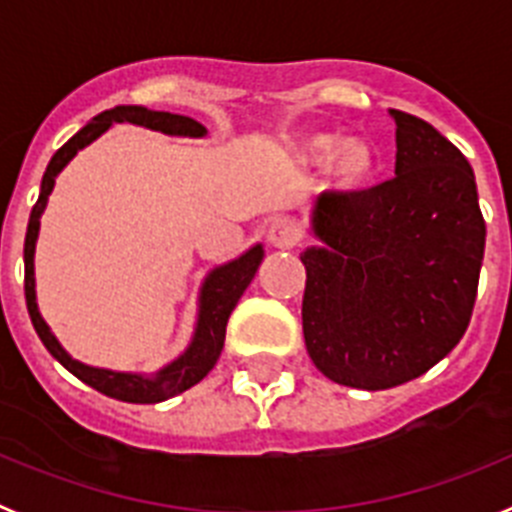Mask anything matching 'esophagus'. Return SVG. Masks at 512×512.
<instances>
[{"instance_id": "34e87169", "label": "esophagus", "mask_w": 512, "mask_h": 512, "mask_svg": "<svg viewBox=\"0 0 512 512\" xmlns=\"http://www.w3.org/2000/svg\"><path fill=\"white\" fill-rule=\"evenodd\" d=\"M300 241V230L292 220L282 217V220H274L269 228V243L274 248H292Z\"/></svg>"}]
</instances>
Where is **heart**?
Here are the masks:
<instances>
[{
  "label": "heart",
  "instance_id": "1",
  "mask_svg": "<svg viewBox=\"0 0 512 512\" xmlns=\"http://www.w3.org/2000/svg\"><path fill=\"white\" fill-rule=\"evenodd\" d=\"M302 153L310 161L328 156V174L338 187H359L374 171V151L361 140H343L333 146V135L310 133L302 138Z\"/></svg>",
  "mask_w": 512,
  "mask_h": 512
}]
</instances>
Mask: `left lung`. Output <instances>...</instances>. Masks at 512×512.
<instances>
[{
  "label": "left lung",
  "instance_id": "1",
  "mask_svg": "<svg viewBox=\"0 0 512 512\" xmlns=\"http://www.w3.org/2000/svg\"><path fill=\"white\" fill-rule=\"evenodd\" d=\"M392 117L395 176L318 197L320 246L300 256L312 364L343 387L372 392L420 377L461 341L487 233L464 153L420 117Z\"/></svg>",
  "mask_w": 512,
  "mask_h": 512
}]
</instances>
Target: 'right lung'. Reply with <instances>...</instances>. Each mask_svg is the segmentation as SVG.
Returning a JSON list of instances; mask_svg holds the SVG:
<instances>
[{
    "mask_svg": "<svg viewBox=\"0 0 512 512\" xmlns=\"http://www.w3.org/2000/svg\"><path fill=\"white\" fill-rule=\"evenodd\" d=\"M112 122H133V125H143V128L161 130V133L166 135H189V138H200V135L207 133L205 125H200V122L192 120V117L146 110V107H133V104H128V107H115V110L102 112V115L94 117L89 125H84L69 143H63L56 151V156L51 158L48 169H45L43 184H40V197L38 202H35L33 212H30V223H27L25 302L27 312H30V320H33L35 333L40 336L43 346L48 348L53 359L61 361L74 377H79L81 382L94 387V390L102 392V395L115 397V400L135 402V405H153V402H164L169 400V397L179 395V392L189 390V387H194L200 379H205L207 374H210L215 361L220 359V351H223L225 325H228L230 312L238 305L241 295L246 292L248 284H251L253 274L259 269L261 259H264V248L253 246L251 251L243 253L241 259L230 261V264L225 266H217L210 277L205 279V287H202L200 295V318H197V330H194L192 346H189L174 364L161 369L156 377L107 372V369H94V366H87L81 364V361L71 359V356L61 348V343L56 341L51 328L45 325V320L40 318L38 305H35V241H38L40 215H43L45 210L48 194L53 192L56 176L61 174L63 166L69 164L71 158L76 156V151H81V148L89 146L92 140H97L104 130L110 128Z\"/></svg>",
    "mask_w": 512,
    "mask_h": 512,
    "instance_id": "add662e5",
    "label": "right lung"
}]
</instances>
